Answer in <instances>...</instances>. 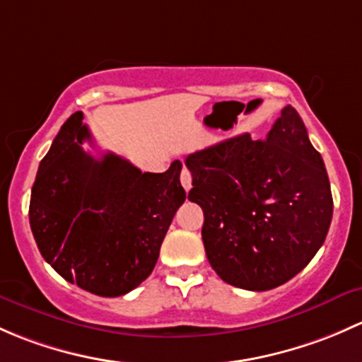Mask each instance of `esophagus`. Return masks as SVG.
I'll list each match as a JSON object with an SVG mask.
<instances>
[{"label":"esophagus","instance_id":"esophagus-1","mask_svg":"<svg viewBox=\"0 0 362 362\" xmlns=\"http://www.w3.org/2000/svg\"><path fill=\"white\" fill-rule=\"evenodd\" d=\"M180 180H181V185H182V188H185L186 192H189V188H192V173H189V170L186 169V167H182Z\"/></svg>","mask_w":362,"mask_h":362}]
</instances>
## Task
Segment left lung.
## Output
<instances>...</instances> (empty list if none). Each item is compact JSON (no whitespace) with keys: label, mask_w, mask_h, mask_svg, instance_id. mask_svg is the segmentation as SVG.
I'll return each mask as SVG.
<instances>
[{"label":"left lung","mask_w":362,"mask_h":362,"mask_svg":"<svg viewBox=\"0 0 362 362\" xmlns=\"http://www.w3.org/2000/svg\"><path fill=\"white\" fill-rule=\"evenodd\" d=\"M188 200L204 211L202 240L216 274L268 291L300 274L324 244L333 197L322 156L286 106L264 139L232 137L186 156Z\"/></svg>","instance_id":"obj_1"}]
</instances>
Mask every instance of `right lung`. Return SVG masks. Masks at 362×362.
<instances>
[{"label":"right lung","instance_id":"right-lung-1","mask_svg":"<svg viewBox=\"0 0 362 362\" xmlns=\"http://www.w3.org/2000/svg\"><path fill=\"white\" fill-rule=\"evenodd\" d=\"M76 111L40 162L29 223L45 262L98 296H122L153 272L160 245L185 202L181 162L162 174L141 173L115 153L81 148L90 130Z\"/></svg>","mask_w":362,"mask_h":362}]
</instances>
